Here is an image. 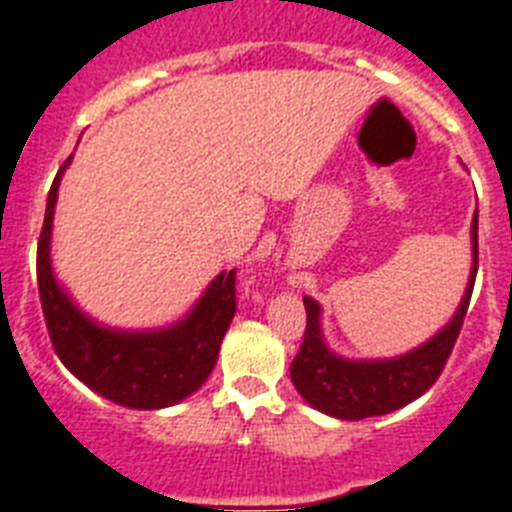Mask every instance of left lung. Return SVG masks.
<instances>
[{
  "label": "left lung",
  "instance_id": "8db88e82",
  "mask_svg": "<svg viewBox=\"0 0 512 512\" xmlns=\"http://www.w3.org/2000/svg\"><path fill=\"white\" fill-rule=\"evenodd\" d=\"M472 251L474 266L469 287L464 292L459 310L451 323L433 336L431 341L410 351L408 356L392 361H346L333 356L320 338V307L310 297H302L307 310L305 336L297 351L289 377L302 397L312 408L323 410L341 420H361L374 415L392 413L405 408L408 402L418 400L441 377L443 366L449 361L459 330L467 318V307L472 300L474 279H477V215L472 220Z\"/></svg>",
  "mask_w": 512,
  "mask_h": 512
}]
</instances>
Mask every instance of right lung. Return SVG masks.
<instances>
[{
    "instance_id": "1",
    "label": "right lung",
    "mask_w": 512,
    "mask_h": 512,
    "mask_svg": "<svg viewBox=\"0 0 512 512\" xmlns=\"http://www.w3.org/2000/svg\"><path fill=\"white\" fill-rule=\"evenodd\" d=\"M69 161L71 156L53 179L38 241V292L53 351L74 377L117 405L135 410L174 405L200 390L215 366L235 315V269L220 274L192 315L174 328L120 333L84 318L56 284L48 259L58 182Z\"/></svg>"
}]
</instances>
